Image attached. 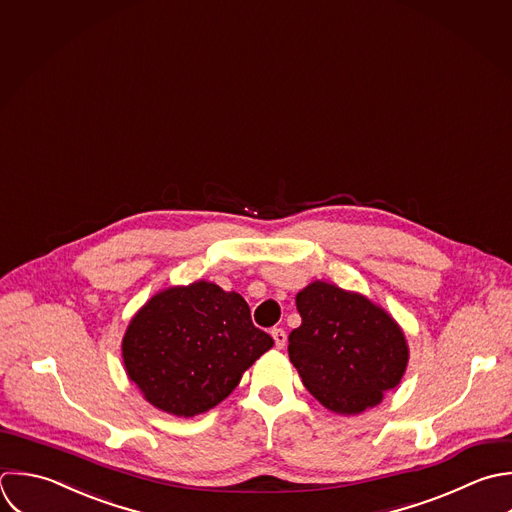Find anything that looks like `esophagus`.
<instances>
[{"label": "esophagus", "mask_w": 512, "mask_h": 512, "mask_svg": "<svg viewBox=\"0 0 512 512\" xmlns=\"http://www.w3.org/2000/svg\"><path fill=\"white\" fill-rule=\"evenodd\" d=\"M271 337H273L277 349H283V347H285V343H287V333H285L283 329H273V331H271Z\"/></svg>", "instance_id": "obj_1"}]
</instances>
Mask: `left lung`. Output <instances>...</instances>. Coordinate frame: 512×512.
I'll list each match as a JSON object with an SVG mask.
<instances>
[{
    "label": "left lung",
    "instance_id": "8db88e82",
    "mask_svg": "<svg viewBox=\"0 0 512 512\" xmlns=\"http://www.w3.org/2000/svg\"><path fill=\"white\" fill-rule=\"evenodd\" d=\"M295 303L301 325L289 335V359L325 409L359 415L401 383L409 343L381 305L325 281L309 283Z\"/></svg>",
    "mask_w": 512,
    "mask_h": 512
}]
</instances>
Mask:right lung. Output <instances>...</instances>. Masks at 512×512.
<instances>
[{
    "instance_id": "add662e5",
    "label": "right lung",
    "mask_w": 512,
    "mask_h": 512,
    "mask_svg": "<svg viewBox=\"0 0 512 512\" xmlns=\"http://www.w3.org/2000/svg\"><path fill=\"white\" fill-rule=\"evenodd\" d=\"M271 347L239 293L199 279L157 291L131 317L121 357L149 405L189 419L227 399Z\"/></svg>"
}]
</instances>
